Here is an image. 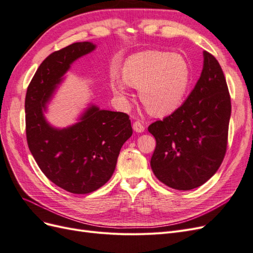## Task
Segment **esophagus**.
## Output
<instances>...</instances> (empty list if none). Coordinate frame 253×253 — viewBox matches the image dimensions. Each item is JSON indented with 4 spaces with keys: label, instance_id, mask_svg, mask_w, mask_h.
<instances>
[{
    "label": "esophagus",
    "instance_id": "obj_1",
    "mask_svg": "<svg viewBox=\"0 0 253 253\" xmlns=\"http://www.w3.org/2000/svg\"><path fill=\"white\" fill-rule=\"evenodd\" d=\"M134 131L137 133H142L144 131V126L141 124L140 121H135L133 124Z\"/></svg>",
    "mask_w": 253,
    "mask_h": 253
}]
</instances>
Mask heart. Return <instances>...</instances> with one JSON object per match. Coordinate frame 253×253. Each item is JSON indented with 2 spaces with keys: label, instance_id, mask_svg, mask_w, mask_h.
I'll return each instance as SVG.
<instances>
[{
  "label": "heart",
  "instance_id": "obj_1",
  "mask_svg": "<svg viewBox=\"0 0 253 253\" xmlns=\"http://www.w3.org/2000/svg\"><path fill=\"white\" fill-rule=\"evenodd\" d=\"M122 77L111 81L114 94L121 101L128 98V85L139 89V98L149 113L165 116L183 101L191 82V68L180 55L144 50L128 57Z\"/></svg>",
  "mask_w": 253,
  "mask_h": 253
}]
</instances>
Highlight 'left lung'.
<instances>
[{"label":"left lung","mask_w":253,"mask_h":253,"mask_svg":"<svg viewBox=\"0 0 253 253\" xmlns=\"http://www.w3.org/2000/svg\"><path fill=\"white\" fill-rule=\"evenodd\" d=\"M231 101L218 61L204 51L201 77L182 105L148 127L156 148L151 168L166 186L188 191L209 180L227 150Z\"/></svg>","instance_id":"left-lung-1"}]
</instances>
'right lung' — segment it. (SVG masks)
Masks as SVG:
<instances>
[{"label": "right lung", "mask_w": 253, "mask_h": 253, "mask_svg": "<svg viewBox=\"0 0 253 253\" xmlns=\"http://www.w3.org/2000/svg\"><path fill=\"white\" fill-rule=\"evenodd\" d=\"M96 48L77 42L45 59L30 81L25 98L28 148L46 177L74 194L94 192L115 171L119 152L132 136L128 115L89 105L75 125L57 128L44 113L63 76L80 57Z\"/></svg>", "instance_id": "add662e5"}]
</instances>
